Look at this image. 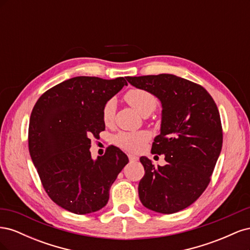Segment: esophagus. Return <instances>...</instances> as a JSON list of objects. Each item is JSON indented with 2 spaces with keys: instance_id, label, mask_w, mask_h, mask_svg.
I'll return each instance as SVG.
<instances>
[{
  "instance_id": "34e87169",
  "label": "esophagus",
  "mask_w": 250,
  "mask_h": 250,
  "mask_svg": "<svg viewBox=\"0 0 250 250\" xmlns=\"http://www.w3.org/2000/svg\"><path fill=\"white\" fill-rule=\"evenodd\" d=\"M128 157H129V161H130L131 163H134V162H137V161L139 160L138 156L132 155V154H128Z\"/></svg>"
}]
</instances>
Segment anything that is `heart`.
<instances>
[{
	"label": "heart",
	"mask_w": 250,
	"mask_h": 250,
	"mask_svg": "<svg viewBox=\"0 0 250 250\" xmlns=\"http://www.w3.org/2000/svg\"><path fill=\"white\" fill-rule=\"evenodd\" d=\"M125 100L127 103L137 110L141 116H149L157 107L158 101L156 97L149 93L148 90L142 88H133L128 90L125 95ZM117 109L116 98H110L102 108V119L103 122L109 125L113 122L115 113ZM150 139L148 131H121L115 135L113 142L120 148H122L129 152H139L146 146V143Z\"/></svg>",
	"instance_id": "b5f03b06"
}]
</instances>
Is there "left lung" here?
<instances>
[{"instance_id": "8db88e82", "label": "left lung", "mask_w": 250, "mask_h": 250, "mask_svg": "<svg viewBox=\"0 0 250 250\" xmlns=\"http://www.w3.org/2000/svg\"><path fill=\"white\" fill-rule=\"evenodd\" d=\"M126 79L154 95L163 108L161 133L151 153L164 154L167 165L154 167L148 157L140 158L145 169L140 200L156 213H176L200 197L220 155L223 135L217 105L201 85L172 74Z\"/></svg>"}]
</instances>
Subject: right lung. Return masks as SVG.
Segmentation results:
<instances>
[{
    "label": "right lung",
    "mask_w": 250,
    "mask_h": 250,
    "mask_svg": "<svg viewBox=\"0 0 250 250\" xmlns=\"http://www.w3.org/2000/svg\"><path fill=\"white\" fill-rule=\"evenodd\" d=\"M124 85L123 77H74L47 90L32 109L31 160L49 197L74 214H90L106 206L111 185L129 162L115 146L97 160L89 151L90 138L105 130L103 105Z\"/></svg>",
    "instance_id": "obj_1"
}]
</instances>
